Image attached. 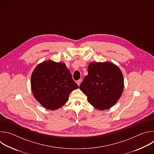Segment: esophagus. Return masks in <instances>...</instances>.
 I'll return each mask as SVG.
<instances>
[{"instance_id": "34e87169", "label": "esophagus", "mask_w": 154, "mask_h": 154, "mask_svg": "<svg viewBox=\"0 0 154 154\" xmlns=\"http://www.w3.org/2000/svg\"><path fill=\"white\" fill-rule=\"evenodd\" d=\"M82 82V79H80V80H79L78 81H77V84L78 85V86H79L80 85V84H81Z\"/></svg>"}]
</instances>
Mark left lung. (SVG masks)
<instances>
[{
  "label": "left lung",
  "mask_w": 154,
  "mask_h": 154,
  "mask_svg": "<svg viewBox=\"0 0 154 154\" xmlns=\"http://www.w3.org/2000/svg\"><path fill=\"white\" fill-rule=\"evenodd\" d=\"M88 72L80 85L88 102L101 111L112 108L120 99L124 88L119 68L109 61L93 62L88 66Z\"/></svg>",
  "instance_id": "obj_1"
}]
</instances>
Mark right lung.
<instances>
[{"mask_svg":"<svg viewBox=\"0 0 154 154\" xmlns=\"http://www.w3.org/2000/svg\"><path fill=\"white\" fill-rule=\"evenodd\" d=\"M31 89L36 100L45 108L55 110L69 99L79 86L64 63L49 60L38 64L31 76Z\"/></svg>","mask_w":154,"mask_h":154,"instance_id":"add662e5","label":"right lung"}]
</instances>
